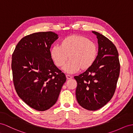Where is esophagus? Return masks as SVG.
<instances>
[{
	"mask_svg": "<svg viewBox=\"0 0 133 133\" xmlns=\"http://www.w3.org/2000/svg\"><path fill=\"white\" fill-rule=\"evenodd\" d=\"M66 76L67 79H72V77L71 76L69 75H66Z\"/></svg>",
	"mask_w": 133,
	"mask_h": 133,
	"instance_id": "34e87169",
	"label": "esophagus"
}]
</instances>
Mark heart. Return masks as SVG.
I'll list each match as a JSON object with an SVG mask.
<instances>
[{"instance_id": "b5f03b06", "label": "heart", "mask_w": 133, "mask_h": 133, "mask_svg": "<svg viewBox=\"0 0 133 133\" xmlns=\"http://www.w3.org/2000/svg\"><path fill=\"white\" fill-rule=\"evenodd\" d=\"M50 57L55 65L63 66L67 73L72 74L80 69L86 70L93 65L96 60L98 48L96 44L82 35H72L64 37L59 45H54L50 49Z\"/></svg>"}]
</instances>
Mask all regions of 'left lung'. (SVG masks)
<instances>
[{"label":"left lung","mask_w":133,"mask_h":133,"mask_svg":"<svg viewBox=\"0 0 133 133\" xmlns=\"http://www.w3.org/2000/svg\"><path fill=\"white\" fill-rule=\"evenodd\" d=\"M97 35L98 52L94 64L79 75L77 81L76 97L81 107L96 111L106 104L113 97L120 74V64L116 47L100 33Z\"/></svg>","instance_id":"1"}]
</instances>
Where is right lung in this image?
I'll use <instances>...</instances> for the list:
<instances>
[{"label":"right lung","instance_id":"obj_1","mask_svg":"<svg viewBox=\"0 0 133 133\" xmlns=\"http://www.w3.org/2000/svg\"><path fill=\"white\" fill-rule=\"evenodd\" d=\"M58 38L52 31L27 35L17 44L12 57L13 81L18 96L39 111L56 103L66 77L54 65L50 48Z\"/></svg>","mask_w":133,"mask_h":133}]
</instances>
